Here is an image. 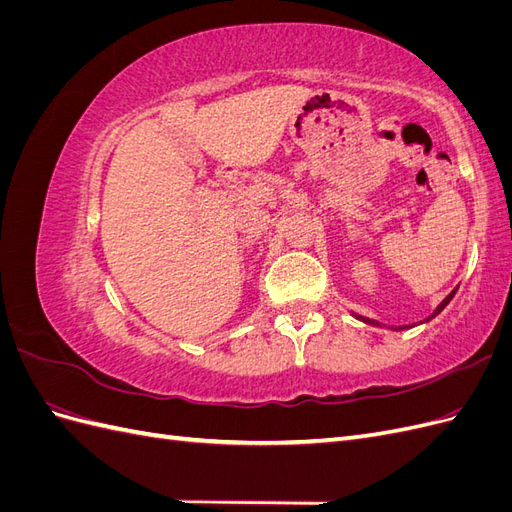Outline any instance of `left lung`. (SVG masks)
I'll return each instance as SVG.
<instances>
[{
	"instance_id": "left-lung-1",
	"label": "left lung",
	"mask_w": 512,
	"mask_h": 512,
	"mask_svg": "<svg viewBox=\"0 0 512 512\" xmlns=\"http://www.w3.org/2000/svg\"><path fill=\"white\" fill-rule=\"evenodd\" d=\"M455 292H457V290H453L451 294H448V297H446V299H444V301H442V303H440V305L436 307V312H433V314H431V316H429L427 320H431V318H436V316H438V314L442 312V309H444V307H446L448 303H451V299L455 297ZM356 318H359V320H361V322H365V324H374V327H380V324H378L376 320H369V318H363V316H356ZM427 320H425V322H427ZM401 329H404V327H399V329H395V331H401Z\"/></svg>"
}]
</instances>
